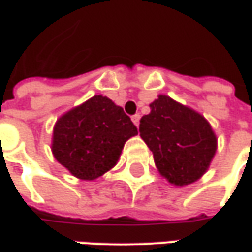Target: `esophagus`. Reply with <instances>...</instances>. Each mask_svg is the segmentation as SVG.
<instances>
[{
  "instance_id": "esophagus-1",
  "label": "esophagus",
  "mask_w": 252,
  "mask_h": 252,
  "mask_svg": "<svg viewBox=\"0 0 252 252\" xmlns=\"http://www.w3.org/2000/svg\"><path fill=\"white\" fill-rule=\"evenodd\" d=\"M140 115H133V117H131V121H133V123H134L137 127H138V125H140Z\"/></svg>"
}]
</instances>
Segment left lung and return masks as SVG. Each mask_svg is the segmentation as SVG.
I'll return each instance as SVG.
<instances>
[{
	"instance_id": "left-lung-1",
	"label": "left lung",
	"mask_w": 252,
	"mask_h": 252,
	"mask_svg": "<svg viewBox=\"0 0 252 252\" xmlns=\"http://www.w3.org/2000/svg\"><path fill=\"white\" fill-rule=\"evenodd\" d=\"M140 121V135L153 153L158 174L185 187L201 179L217 152L212 125L194 108L158 94Z\"/></svg>"
}]
</instances>
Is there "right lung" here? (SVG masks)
Wrapping results in <instances>:
<instances>
[{
    "instance_id": "obj_1",
    "label": "right lung",
    "mask_w": 252,
    "mask_h": 252,
    "mask_svg": "<svg viewBox=\"0 0 252 252\" xmlns=\"http://www.w3.org/2000/svg\"><path fill=\"white\" fill-rule=\"evenodd\" d=\"M137 134L122 107L94 94L57 119L51 152L73 176L91 182L117 165L126 141Z\"/></svg>"
}]
</instances>
